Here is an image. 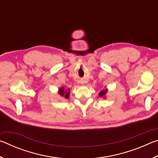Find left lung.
Returning a JSON list of instances; mask_svg holds the SVG:
<instances>
[{"mask_svg": "<svg viewBox=\"0 0 158 158\" xmlns=\"http://www.w3.org/2000/svg\"><path fill=\"white\" fill-rule=\"evenodd\" d=\"M106 92H107V90H102V91H100V93H99V95H100V97L101 96V97H104L106 95Z\"/></svg>", "mask_w": 158, "mask_h": 158, "instance_id": "1", "label": "left lung"}]
</instances>
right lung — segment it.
I'll use <instances>...</instances> for the list:
<instances>
[{"instance_id": "right-lung-1", "label": "right lung", "mask_w": 158, "mask_h": 158, "mask_svg": "<svg viewBox=\"0 0 158 158\" xmlns=\"http://www.w3.org/2000/svg\"><path fill=\"white\" fill-rule=\"evenodd\" d=\"M69 89L68 90H65L63 87L60 88L59 90H58V94L62 96V97H65V98H69Z\"/></svg>"}]
</instances>
